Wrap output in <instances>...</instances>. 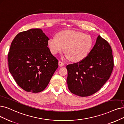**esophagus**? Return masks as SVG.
Segmentation results:
<instances>
[{"label":"esophagus","instance_id":"34e87169","mask_svg":"<svg viewBox=\"0 0 124 124\" xmlns=\"http://www.w3.org/2000/svg\"><path fill=\"white\" fill-rule=\"evenodd\" d=\"M58 65L59 66L62 67V66H63L64 65H65V63H64L62 62L61 61H59V62H58Z\"/></svg>","mask_w":124,"mask_h":124}]
</instances>
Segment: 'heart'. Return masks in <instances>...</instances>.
Listing matches in <instances>:
<instances>
[{
  "instance_id": "obj_1",
  "label": "heart",
  "mask_w": 124,
  "mask_h": 124,
  "mask_svg": "<svg viewBox=\"0 0 124 124\" xmlns=\"http://www.w3.org/2000/svg\"><path fill=\"white\" fill-rule=\"evenodd\" d=\"M93 45L90 36L74 31H63L57 33L56 37L49 39L48 46L52 54L55 55L65 48L66 57L73 62H78L85 58Z\"/></svg>"
}]
</instances>
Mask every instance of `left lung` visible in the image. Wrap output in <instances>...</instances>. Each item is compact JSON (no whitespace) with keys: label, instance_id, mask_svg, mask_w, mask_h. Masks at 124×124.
<instances>
[{"label":"left lung","instance_id":"8db88e82","mask_svg":"<svg viewBox=\"0 0 124 124\" xmlns=\"http://www.w3.org/2000/svg\"><path fill=\"white\" fill-rule=\"evenodd\" d=\"M113 66L111 48L107 41L98 36L95 45L85 58L67 66L69 90L80 97L93 95L108 80Z\"/></svg>","mask_w":124,"mask_h":124}]
</instances>
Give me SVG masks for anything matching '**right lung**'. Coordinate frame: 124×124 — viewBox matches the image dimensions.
Here are the masks:
<instances>
[{
  "instance_id": "obj_1",
  "label": "right lung",
  "mask_w": 124,
  "mask_h": 124,
  "mask_svg": "<svg viewBox=\"0 0 124 124\" xmlns=\"http://www.w3.org/2000/svg\"><path fill=\"white\" fill-rule=\"evenodd\" d=\"M49 39L42 29L34 28L20 32L11 43L9 71L26 92L45 90L58 68V60L47 47Z\"/></svg>"
}]
</instances>
